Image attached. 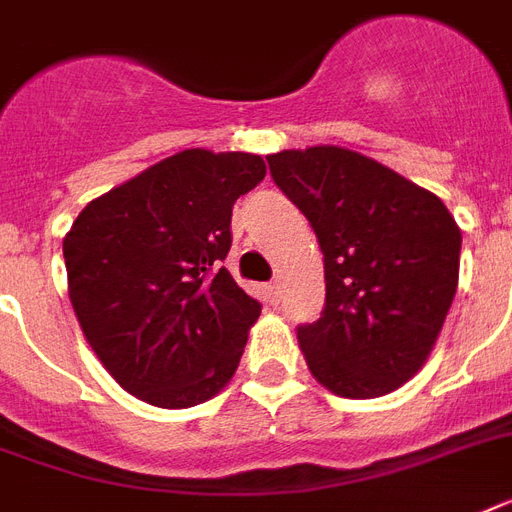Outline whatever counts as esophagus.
Wrapping results in <instances>:
<instances>
[{"label": "esophagus", "mask_w": 512, "mask_h": 512, "mask_svg": "<svg viewBox=\"0 0 512 512\" xmlns=\"http://www.w3.org/2000/svg\"><path fill=\"white\" fill-rule=\"evenodd\" d=\"M265 295H268V300H271V303H279L281 287L276 284V281H271V284H265Z\"/></svg>", "instance_id": "1"}]
</instances>
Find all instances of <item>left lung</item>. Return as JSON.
<instances>
[{"label":"left lung","mask_w":512,"mask_h":512,"mask_svg":"<svg viewBox=\"0 0 512 512\" xmlns=\"http://www.w3.org/2000/svg\"><path fill=\"white\" fill-rule=\"evenodd\" d=\"M265 159L324 255V311L297 327L308 369L337 396H385L436 345L457 292L460 228L436 193L348 148Z\"/></svg>","instance_id":"obj_1"}]
</instances>
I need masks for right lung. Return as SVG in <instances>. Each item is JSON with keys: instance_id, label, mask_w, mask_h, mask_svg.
Instances as JSON below:
<instances>
[{"instance_id": "1", "label": "right lung", "mask_w": 512, "mask_h": 512, "mask_svg": "<svg viewBox=\"0 0 512 512\" xmlns=\"http://www.w3.org/2000/svg\"><path fill=\"white\" fill-rule=\"evenodd\" d=\"M255 154L191 148L90 201L63 239L68 297L92 350L127 393L164 409L231 380L260 303L223 265Z\"/></svg>"}]
</instances>
